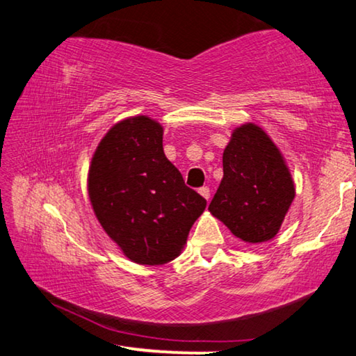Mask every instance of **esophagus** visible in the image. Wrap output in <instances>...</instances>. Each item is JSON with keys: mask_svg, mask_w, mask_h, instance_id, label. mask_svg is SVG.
<instances>
[{"mask_svg": "<svg viewBox=\"0 0 356 356\" xmlns=\"http://www.w3.org/2000/svg\"><path fill=\"white\" fill-rule=\"evenodd\" d=\"M200 193H201V196H204L209 201V197H210V188H209V186H201Z\"/></svg>", "mask_w": 356, "mask_h": 356, "instance_id": "obj_1", "label": "esophagus"}]
</instances>
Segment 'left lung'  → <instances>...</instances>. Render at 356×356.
Here are the masks:
<instances>
[{
  "label": "left lung",
  "mask_w": 356,
  "mask_h": 356,
  "mask_svg": "<svg viewBox=\"0 0 356 356\" xmlns=\"http://www.w3.org/2000/svg\"><path fill=\"white\" fill-rule=\"evenodd\" d=\"M295 186L278 147L254 124L234 130L222 154V179L209 210L248 243L278 234Z\"/></svg>",
  "instance_id": "obj_1"
}]
</instances>
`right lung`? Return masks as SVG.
<instances>
[{
	"label": "right lung",
	"instance_id": "1",
	"mask_svg": "<svg viewBox=\"0 0 356 356\" xmlns=\"http://www.w3.org/2000/svg\"><path fill=\"white\" fill-rule=\"evenodd\" d=\"M95 216L125 256L161 265L180 254L207 201L186 186L163 152V127L125 119L100 141L89 168Z\"/></svg>",
	"mask_w": 356,
	"mask_h": 356
}]
</instances>
